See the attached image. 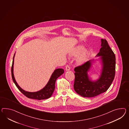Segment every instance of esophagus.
Segmentation results:
<instances>
[{"label":"esophagus","mask_w":129,"mask_h":129,"mask_svg":"<svg viewBox=\"0 0 129 129\" xmlns=\"http://www.w3.org/2000/svg\"><path fill=\"white\" fill-rule=\"evenodd\" d=\"M66 71H69L70 70V67L69 65H67L66 67Z\"/></svg>","instance_id":"1"}]
</instances>
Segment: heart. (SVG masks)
<instances>
[{"mask_svg": "<svg viewBox=\"0 0 129 129\" xmlns=\"http://www.w3.org/2000/svg\"><path fill=\"white\" fill-rule=\"evenodd\" d=\"M84 48L82 45H79L73 51L72 55L74 56H77L79 54L76 59V63L79 64L81 65L86 62L88 58L89 52L87 50H84Z\"/></svg>", "mask_w": 129, "mask_h": 129, "instance_id": "1", "label": "heart"}]
</instances>
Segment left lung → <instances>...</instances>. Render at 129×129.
Returning <instances> with one entry per match:
<instances>
[{"mask_svg":"<svg viewBox=\"0 0 129 129\" xmlns=\"http://www.w3.org/2000/svg\"><path fill=\"white\" fill-rule=\"evenodd\" d=\"M101 48L96 56H101L103 69L99 79H89L87 72L91 66V60L74 68V89L83 97H93L105 92L111 86L116 73V56L106 39H101Z\"/></svg>","mask_w":129,"mask_h":129,"instance_id":"8db88e82","label":"left lung"}]
</instances>
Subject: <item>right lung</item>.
I'll return each mask as SVG.
<instances>
[{
    "instance_id": "obj_1",
    "label": "right lung",
    "mask_w": 129,
    "mask_h": 129,
    "mask_svg": "<svg viewBox=\"0 0 129 129\" xmlns=\"http://www.w3.org/2000/svg\"><path fill=\"white\" fill-rule=\"evenodd\" d=\"M14 55H15V54H14ZM14 55L13 56L12 66L11 68V73H12V77L13 82L14 83V84H15L17 87L24 95L26 96L28 98L41 100L47 99L50 97V96L52 95L53 92L55 90V83H56V79L63 73H64L63 69L61 68H59V69L55 70L52 73L47 84L43 88L41 89L40 91L36 92H27L22 89L20 86L18 85L14 77L13 63H14Z\"/></svg>"
}]
</instances>
